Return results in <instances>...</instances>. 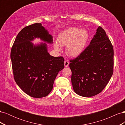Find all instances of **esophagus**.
Segmentation results:
<instances>
[{
  "instance_id": "obj_1",
  "label": "esophagus",
  "mask_w": 125,
  "mask_h": 125,
  "mask_svg": "<svg viewBox=\"0 0 125 125\" xmlns=\"http://www.w3.org/2000/svg\"><path fill=\"white\" fill-rule=\"evenodd\" d=\"M69 62L68 60H65V62H64V65H65V67H67L69 66Z\"/></svg>"
}]
</instances>
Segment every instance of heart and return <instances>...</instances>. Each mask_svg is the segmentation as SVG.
Masks as SVG:
<instances>
[{"label": "heart", "mask_w": 125, "mask_h": 125, "mask_svg": "<svg viewBox=\"0 0 125 125\" xmlns=\"http://www.w3.org/2000/svg\"><path fill=\"white\" fill-rule=\"evenodd\" d=\"M88 38V33L85 30L71 28L60 34L58 41L60 46H67L66 52L68 55L76 57L84 51ZM55 48L58 51L60 50L57 43L55 44Z\"/></svg>", "instance_id": "obj_1"}]
</instances>
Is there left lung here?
Listing matches in <instances>:
<instances>
[{"instance_id": "obj_1", "label": "left lung", "mask_w": 125, "mask_h": 125, "mask_svg": "<svg viewBox=\"0 0 125 125\" xmlns=\"http://www.w3.org/2000/svg\"><path fill=\"white\" fill-rule=\"evenodd\" d=\"M70 62L72 84L77 94L91 97L103 90L113 73L114 50L101 26L82 53Z\"/></svg>"}]
</instances>
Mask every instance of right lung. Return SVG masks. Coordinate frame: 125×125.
<instances>
[{"label": "right lung", "instance_id": "add662e5", "mask_svg": "<svg viewBox=\"0 0 125 125\" xmlns=\"http://www.w3.org/2000/svg\"><path fill=\"white\" fill-rule=\"evenodd\" d=\"M36 37L52 43V36L41 23L26 26L15 39L10 57L17 84L29 96L41 98L51 92L58 72L64 68L65 60L62 56H51L46 44L33 46L31 41Z\"/></svg>", "mask_w": 125, "mask_h": 125}]
</instances>
